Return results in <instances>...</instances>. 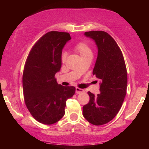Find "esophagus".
<instances>
[{"mask_svg":"<svg viewBox=\"0 0 149 149\" xmlns=\"http://www.w3.org/2000/svg\"><path fill=\"white\" fill-rule=\"evenodd\" d=\"M85 91L83 89H80V88L78 87H76V89H75V93H76V94H81V93H83Z\"/></svg>","mask_w":149,"mask_h":149,"instance_id":"1","label":"esophagus"}]
</instances>
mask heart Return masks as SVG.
Listing matches in <instances>:
<instances>
[{
	"label": "heart",
	"instance_id": "obj_1",
	"mask_svg": "<svg viewBox=\"0 0 149 149\" xmlns=\"http://www.w3.org/2000/svg\"><path fill=\"white\" fill-rule=\"evenodd\" d=\"M75 50L77 53L79 54L81 56H84V55H86L90 53H92L91 50L89 45L84 42H79V43L75 47ZM66 56H67L66 52H64L62 56V62L65 61V59H66Z\"/></svg>",
	"mask_w": 149,
	"mask_h": 149
}]
</instances>
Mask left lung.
Instances as JSON below:
<instances>
[{
    "mask_svg": "<svg viewBox=\"0 0 149 149\" xmlns=\"http://www.w3.org/2000/svg\"><path fill=\"white\" fill-rule=\"evenodd\" d=\"M84 35L97 45L93 74L100 81V94L88 92L90 100L83 107V116L89 123L100 125L112 120L120 110L127 90V70L122 51L109 34L91 31L85 32Z\"/></svg>",
    "mask_w": 149,
    "mask_h": 149,
    "instance_id": "1",
    "label": "left lung"
}]
</instances>
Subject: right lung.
I'll list each match as a JSON object with an SVG mask.
<instances>
[{
    "instance_id": "obj_1",
    "label": "right lung",
    "mask_w": 149,
    "mask_h": 149,
    "mask_svg": "<svg viewBox=\"0 0 149 149\" xmlns=\"http://www.w3.org/2000/svg\"><path fill=\"white\" fill-rule=\"evenodd\" d=\"M71 39L68 33L50 31L33 47L25 64L22 84L24 100L32 116L51 125L65 114L66 100L75 88L58 85L55 74L62 65V52Z\"/></svg>"
}]
</instances>
